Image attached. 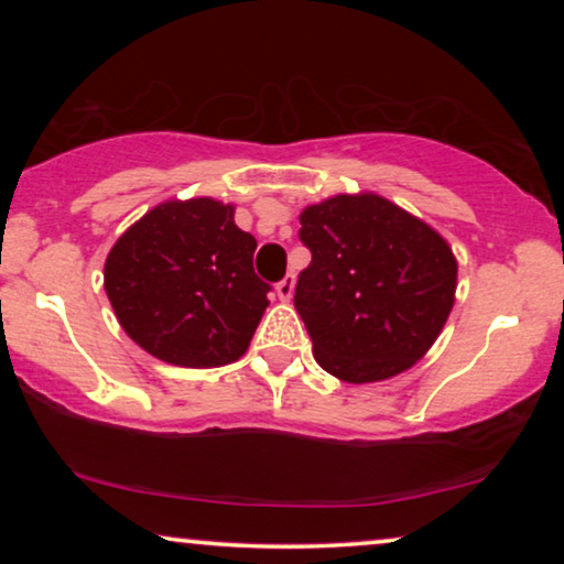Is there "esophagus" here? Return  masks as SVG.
<instances>
[{"label":"esophagus","instance_id":"1","mask_svg":"<svg viewBox=\"0 0 564 564\" xmlns=\"http://www.w3.org/2000/svg\"><path fill=\"white\" fill-rule=\"evenodd\" d=\"M292 292H295V274H288L284 280L276 282V295H280V300H292Z\"/></svg>","mask_w":564,"mask_h":564}]
</instances>
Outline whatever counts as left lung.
I'll list each match as a JSON object with an SVG mask.
<instances>
[{
	"label": "left lung",
	"instance_id": "1",
	"mask_svg": "<svg viewBox=\"0 0 564 564\" xmlns=\"http://www.w3.org/2000/svg\"><path fill=\"white\" fill-rule=\"evenodd\" d=\"M313 259L295 307L315 361L344 382H380L411 369L442 334L457 259L434 228L372 192L336 195L300 213Z\"/></svg>",
	"mask_w": 564,
	"mask_h": 564
}]
</instances>
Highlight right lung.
Segmentation results:
<instances>
[{
	"instance_id": "right-lung-1",
	"label": "right lung",
	"mask_w": 564,
	"mask_h": 564,
	"mask_svg": "<svg viewBox=\"0 0 564 564\" xmlns=\"http://www.w3.org/2000/svg\"><path fill=\"white\" fill-rule=\"evenodd\" d=\"M257 238L234 205L169 199L107 253L105 292L133 341L176 367H223L243 357L272 290L253 272Z\"/></svg>"
}]
</instances>
